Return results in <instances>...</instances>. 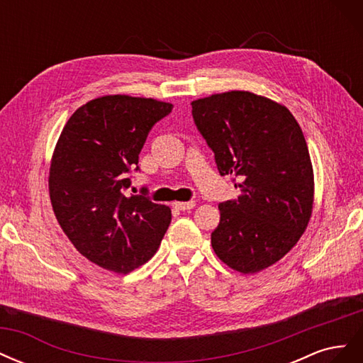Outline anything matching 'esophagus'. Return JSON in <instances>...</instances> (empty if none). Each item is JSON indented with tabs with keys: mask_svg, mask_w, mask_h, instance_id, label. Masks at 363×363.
Returning <instances> with one entry per match:
<instances>
[{
	"mask_svg": "<svg viewBox=\"0 0 363 363\" xmlns=\"http://www.w3.org/2000/svg\"><path fill=\"white\" fill-rule=\"evenodd\" d=\"M174 207L179 208V211H189V208L195 207V201H180V203H174Z\"/></svg>",
	"mask_w": 363,
	"mask_h": 363,
	"instance_id": "34e87169",
	"label": "esophagus"
}]
</instances>
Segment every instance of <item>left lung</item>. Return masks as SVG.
<instances>
[{
  "instance_id": "left-lung-1",
  "label": "left lung",
  "mask_w": 363,
  "mask_h": 363,
  "mask_svg": "<svg viewBox=\"0 0 363 363\" xmlns=\"http://www.w3.org/2000/svg\"><path fill=\"white\" fill-rule=\"evenodd\" d=\"M191 104L219 174L239 180L238 200L218 206L215 255L235 271L259 272L289 252L311 221L313 169L303 131L286 107L248 91Z\"/></svg>"
}]
</instances>
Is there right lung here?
Returning a JSON list of instances; mask_svg holds the SVG:
<instances>
[{"mask_svg": "<svg viewBox=\"0 0 363 363\" xmlns=\"http://www.w3.org/2000/svg\"><path fill=\"white\" fill-rule=\"evenodd\" d=\"M171 111L152 98H95L72 113L54 148V215L77 251L104 269L128 274L144 265L169 227L168 206L124 192L150 130Z\"/></svg>", "mask_w": 363, "mask_h": 363, "instance_id": "right-lung-1", "label": "right lung"}]
</instances>
